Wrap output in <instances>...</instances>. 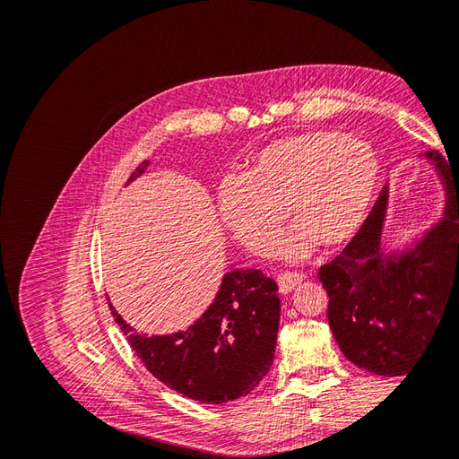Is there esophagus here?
Masks as SVG:
<instances>
[{"instance_id": "1", "label": "esophagus", "mask_w": 459, "mask_h": 459, "mask_svg": "<svg viewBox=\"0 0 459 459\" xmlns=\"http://www.w3.org/2000/svg\"><path fill=\"white\" fill-rule=\"evenodd\" d=\"M304 281V275L297 273V272H287V273H280L277 275V285H280V290L283 295L290 293L297 285H300Z\"/></svg>"}]
</instances>
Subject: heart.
Masks as SVG:
<instances>
[{
  "label": "heart",
  "mask_w": 459,
  "mask_h": 459,
  "mask_svg": "<svg viewBox=\"0 0 459 459\" xmlns=\"http://www.w3.org/2000/svg\"><path fill=\"white\" fill-rule=\"evenodd\" d=\"M379 184L375 151L341 132L316 130L264 147L247 176L218 187V218L248 253L266 256L285 220L297 224L277 243V255L302 260L319 245L344 247L364 226Z\"/></svg>",
  "instance_id": "b5f03b06"
}]
</instances>
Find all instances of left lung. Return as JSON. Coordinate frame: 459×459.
I'll list each match as a JSON object with an SVG mask.
<instances>
[{
  "label": "left lung",
  "mask_w": 459,
  "mask_h": 459,
  "mask_svg": "<svg viewBox=\"0 0 459 459\" xmlns=\"http://www.w3.org/2000/svg\"><path fill=\"white\" fill-rule=\"evenodd\" d=\"M420 159L433 166L444 189L435 224L404 248L388 247L383 239L391 199L386 184L354 239L317 272L342 354L385 377L408 373L427 349L448 293L459 297V178L438 151Z\"/></svg>",
  "instance_id": "8db88e82"
}]
</instances>
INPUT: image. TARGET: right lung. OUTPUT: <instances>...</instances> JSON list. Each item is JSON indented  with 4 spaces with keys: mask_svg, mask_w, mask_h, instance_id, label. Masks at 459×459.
I'll list each match as a JSON object with an SVG mask.
<instances>
[{
    "mask_svg": "<svg viewBox=\"0 0 459 459\" xmlns=\"http://www.w3.org/2000/svg\"><path fill=\"white\" fill-rule=\"evenodd\" d=\"M149 164L137 166L126 186ZM108 308L143 366L172 391L203 404L247 396L272 368L281 304L277 283L260 270L226 272L211 307L170 335L137 333L110 300Z\"/></svg>",
    "mask_w": 459,
    "mask_h": 459,
    "instance_id": "right-lung-1",
    "label": "right lung"
}]
</instances>
